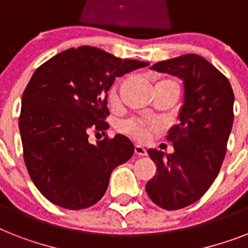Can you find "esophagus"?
Segmentation results:
<instances>
[{
  "mask_svg": "<svg viewBox=\"0 0 248 248\" xmlns=\"http://www.w3.org/2000/svg\"><path fill=\"white\" fill-rule=\"evenodd\" d=\"M134 150L136 155H146V150H145V148H142L141 145H135Z\"/></svg>",
  "mask_w": 248,
  "mask_h": 248,
  "instance_id": "1",
  "label": "esophagus"
}]
</instances>
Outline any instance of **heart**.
<instances>
[{
  "label": "heart",
  "mask_w": 248,
  "mask_h": 248,
  "mask_svg": "<svg viewBox=\"0 0 248 248\" xmlns=\"http://www.w3.org/2000/svg\"><path fill=\"white\" fill-rule=\"evenodd\" d=\"M158 84H173V85H177V82L173 78H163ZM108 99H109V103L112 106H116L118 103V85H114L110 89ZM120 130L121 132H124V135H127L136 141L144 142L149 140V138L153 134H155L158 131V127H156V124H150V122H145V121L138 120V118H128V120L124 121L120 124Z\"/></svg>",
  "instance_id": "obj_1"
}]
</instances>
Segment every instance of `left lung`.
<instances>
[{
    "label": "left lung",
    "instance_id": "8db88e82",
    "mask_svg": "<svg viewBox=\"0 0 248 248\" xmlns=\"http://www.w3.org/2000/svg\"><path fill=\"white\" fill-rule=\"evenodd\" d=\"M183 78L185 102L167 140L174 153L149 149L156 173L145 190L154 204L177 210L196 202L218 176L233 126V94L228 78L199 54H183L152 66Z\"/></svg>",
    "mask_w": 248,
    "mask_h": 248
}]
</instances>
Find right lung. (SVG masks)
<instances>
[{
	"label": "right lung",
	"mask_w": 248,
	"mask_h": 248,
	"mask_svg": "<svg viewBox=\"0 0 248 248\" xmlns=\"http://www.w3.org/2000/svg\"><path fill=\"white\" fill-rule=\"evenodd\" d=\"M89 46L56 54L35 70L21 100L19 128L26 170L47 200L80 210L106 194L112 170L134 154L124 135L88 141L104 132L107 92L114 78L148 66Z\"/></svg>",
	"instance_id": "obj_1"
}]
</instances>
